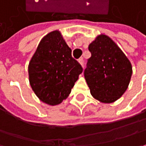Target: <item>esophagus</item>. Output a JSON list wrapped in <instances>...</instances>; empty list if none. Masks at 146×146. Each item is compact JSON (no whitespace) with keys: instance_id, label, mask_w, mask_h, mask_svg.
<instances>
[{"instance_id":"34e87169","label":"esophagus","mask_w":146,"mask_h":146,"mask_svg":"<svg viewBox=\"0 0 146 146\" xmlns=\"http://www.w3.org/2000/svg\"><path fill=\"white\" fill-rule=\"evenodd\" d=\"M78 62H79V64H80L82 67H84V59H83L82 58L78 59Z\"/></svg>"}]
</instances>
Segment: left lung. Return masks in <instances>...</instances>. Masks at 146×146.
<instances>
[{
  "mask_svg": "<svg viewBox=\"0 0 146 146\" xmlns=\"http://www.w3.org/2000/svg\"><path fill=\"white\" fill-rule=\"evenodd\" d=\"M84 77L95 99L111 103L120 98L128 88L132 74L131 62L115 44L105 35L92 42Z\"/></svg>",
  "mask_w": 146,
  "mask_h": 146,
  "instance_id": "left-lung-1",
  "label": "left lung"
}]
</instances>
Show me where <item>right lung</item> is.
<instances>
[{
    "instance_id": "add662e5",
    "label": "right lung",
    "mask_w": 146,
    "mask_h": 146,
    "mask_svg": "<svg viewBox=\"0 0 146 146\" xmlns=\"http://www.w3.org/2000/svg\"><path fill=\"white\" fill-rule=\"evenodd\" d=\"M82 70L60 32L55 30L42 39L30 60V86L42 102L58 105L70 94Z\"/></svg>"
}]
</instances>
